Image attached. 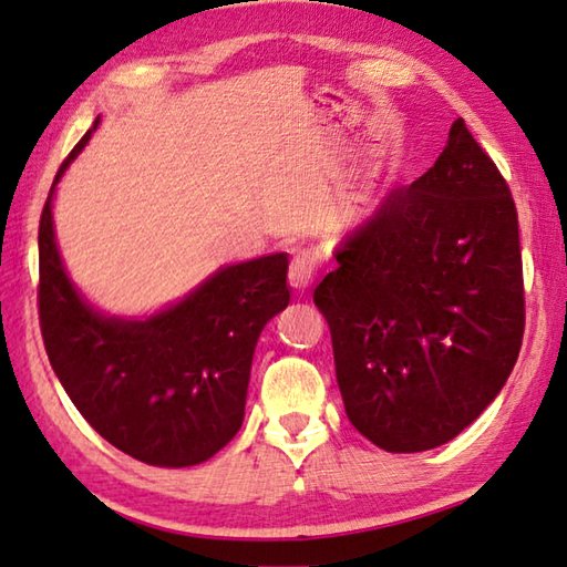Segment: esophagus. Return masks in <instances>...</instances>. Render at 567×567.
<instances>
[{
  "label": "esophagus",
  "mask_w": 567,
  "mask_h": 567,
  "mask_svg": "<svg viewBox=\"0 0 567 567\" xmlns=\"http://www.w3.org/2000/svg\"><path fill=\"white\" fill-rule=\"evenodd\" d=\"M316 271H319V258L313 251H299L289 266V284L296 293L311 289Z\"/></svg>",
  "instance_id": "1"
}]
</instances>
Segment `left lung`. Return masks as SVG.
Returning a JSON list of instances; mask_svg holds the SVG:
<instances>
[{
	"label": "left lung",
	"instance_id": "8db88e82",
	"mask_svg": "<svg viewBox=\"0 0 567 567\" xmlns=\"http://www.w3.org/2000/svg\"><path fill=\"white\" fill-rule=\"evenodd\" d=\"M336 261L313 303L349 421L389 453L453 441L501 393L525 329L518 212L463 118Z\"/></svg>",
	"mask_w": 567,
	"mask_h": 567
}]
</instances>
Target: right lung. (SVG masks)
Here are the masks:
<instances>
[{"label":"right lung","mask_w":567,"mask_h":567,"mask_svg":"<svg viewBox=\"0 0 567 567\" xmlns=\"http://www.w3.org/2000/svg\"><path fill=\"white\" fill-rule=\"evenodd\" d=\"M94 126L64 158L82 152ZM52 196L39 218V326L49 363L86 423L132 458L184 468L212 458L244 423L258 333L291 301L286 254L226 266L146 321L106 319L69 281Z\"/></svg>","instance_id":"obj_1"}]
</instances>
